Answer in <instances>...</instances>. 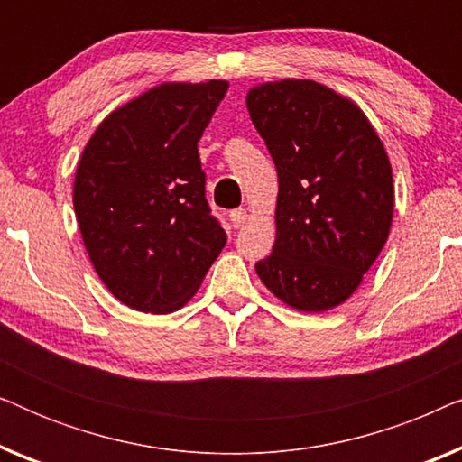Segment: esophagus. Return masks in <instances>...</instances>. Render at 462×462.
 Returning <instances> with one entry per match:
<instances>
[{"label":"esophagus","instance_id":"1","mask_svg":"<svg viewBox=\"0 0 462 462\" xmlns=\"http://www.w3.org/2000/svg\"><path fill=\"white\" fill-rule=\"evenodd\" d=\"M229 218H231V225L236 226V229H239V226H244L245 220H248V212L239 208V210H233V212L229 214Z\"/></svg>","mask_w":462,"mask_h":462}]
</instances>
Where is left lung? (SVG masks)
<instances>
[{
    "instance_id": "1",
    "label": "left lung",
    "mask_w": 462,
    "mask_h": 462,
    "mask_svg": "<svg viewBox=\"0 0 462 462\" xmlns=\"http://www.w3.org/2000/svg\"><path fill=\"white\" fill-rule=\"evenodd\" d=\"M245 105L280 182L273 252L256 263V273L299 311L343 305L393 223L383 141L351 98L313 79L254 86Z\"/></svg>"
}]
</instances>
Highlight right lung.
<instances>
[{"label": "right lung", "instance_id": "obj_1", "mask_svg": "<svg viewBox=\"0 0 462 462\" xmlns=\"http://www.w3.org/2000/svg\"><path fill=\"white\" fill-rule=\"evenodd\" d=\"M229 84L166 81L109 113L88 141L73 208L109 292L143 313L185 307L226 244L198 141Z\"/></svg>", "mask_w": 462, "mask_h": 462}]
</instances>
